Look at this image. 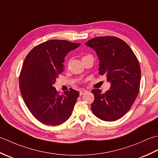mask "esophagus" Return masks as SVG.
<instances>
[{
    "label": "esophagus",
    "instance_id": "esophagus-1",
    "mask_svg": "<svg viewBox=\"0 0 158 158\" xmlns=\"http://www.w3.org/2000/svg\"><path fill=\"white\" fill-rule=\"evenodd\" d=\"M87 92H88V91H87V90H85V89H81V90H80L79 94H80V96H81L83 94H84Z\"/></svg>",
    "mask_w": 158,
    "mask_h": 158
}]
</instances>
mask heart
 Segmentation results:
<instances>
[{"label": "heart", "instance_id": "obj_1", "mask_svg": "<svg viewBox=\"0 0 158 158\" xmlns=\"http://www.w3.org/2000/svg\"><path fill=\"white\" fill-rule=\"evenodd\" d=\"M89 55H86V56H83L82 57V59H83V58H86V57H88V56H89Z\"/></svg>", "mask_w": 158, "mask_h": 158}]
</instances>
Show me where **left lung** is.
Here are the masks:
<instances>
[{
  "instance_id": "8db88e82",
  "label": "left lung",
  "mask_w": 158,
  "mask_h": 158,
  "mask_svg": "<svg viewBox=\"0 0 158 158\" xmlns=\"http://www.w3.org/2000/svg\"><path fill=\"white\" fill-rule=\"evenodd\" d=\"M98 57L99 74L110 82L105 93L93 89V113L106 122L120 119L128 111L139 94L140 68L139 60L130 46L115 36H98L85 43Z\"/></svg>"
}]
</instances>
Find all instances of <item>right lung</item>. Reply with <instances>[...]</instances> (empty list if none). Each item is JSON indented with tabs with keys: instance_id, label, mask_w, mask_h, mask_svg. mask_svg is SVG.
I'll return each instance as SVG.
<instances>
[{
	"instance_id": "add662e5",
	"label": "right lung",
	"mask_w": 158,
	"mask_h": 158,
	"mask_svg": "<svg viewBox=\"0 0 158 158\" xmlns=\"http://www.w3.org/2000/svg\"><path fill=\"white\" fill-rule=\"evenodd\" d=\"M80 43L50 40L35 46L26 57L19 78L23 101L43 124L56 126L71 115L79 93L72 88L60 95L53 85L64 70L67 53Z\"/></svg>"
}]
</instances>
